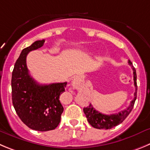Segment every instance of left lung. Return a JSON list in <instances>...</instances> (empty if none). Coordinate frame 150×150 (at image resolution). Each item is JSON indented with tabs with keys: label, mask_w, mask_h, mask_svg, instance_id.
Instances as JSON below:
<instances>
[{
	"label": "left lung",
	"mask_w": 150,
	"mask_h": 150,
	"mask_svg": "<svg viewBox=\"0 0 150 150\" xmlns=\"http://www.w3.org/2000/svg\"><path fill=\"white\" fill-rule=\"evenodd\" d=\"M128 63L132 67V71H133L134 85L135 86V92L134 94L135 97H134L133 100L131 101L130 105L127 109L117 113V114H112L110 115L99 112L98 111L96 110V109L93 108L92 104H89V107H84L83 108V112L86 115V117H87L88 122L94 128L99 129H109L113 128L115 126L121 124L132 111L137 98V75L136 70H135V67L132 66V62L129 61Z\"/></svg>",
	"instance_id": "8db88e82"
}]
</instances>
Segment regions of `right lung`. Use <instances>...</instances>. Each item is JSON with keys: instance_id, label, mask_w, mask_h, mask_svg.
I'll use <instances>...</instances> for the list:
<instances>
[{"instance_id": "add662e5", "label": "right lung", "mask_w": 150, "mask_h": 150, "mask_svg": "<svg viewBox=\"0 0 150 150\" xmlns=\"http://www.w3.org/2000/svg\"><path fill=\"white\" fill-rule=\"evenodd\" d=\"M44 42L36 40L22 50L12 75V99L16 113L28 127L40 132L54 129L59 124L64 111L59 96L67 83L39 84L29 75L26 56L40 48Z\"/></svg>"}]
</instances>
